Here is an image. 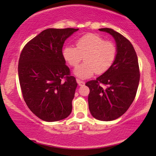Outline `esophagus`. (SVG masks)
Segmentation results:
<instances>
[{
  "mask_svg": "<svg viewBox=\"0 0 156 156\" xmlns=\"http://www.w3.org/2000/svg\"><path fill=\"white\" fill-rule=\"evenodd\" d=\"M76 82L78 83V84L80 85V86H84V82H83L82 80H76Z\"/></svg>",
  "mask_w": 156,
  "mask_h": 156,
  "instance_id": "obj_1",
  "label": "esophagus"
}]
</instances>
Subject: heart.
I'll return each instance as SVG.
<instances>
[{
    "instance_id": "b5f03b06",
    "label": "heart",
    "mask_w": 156,
    "mask_h": 156,
    "mask_svg": "<svg viewBox=\"0 0 156 156\" xmlns=\"http://www.w3.org/2000/svg\"><path fill=\"white\" fill-rule=\"evenodd\" d=\"M64 59L72 67H75L84 57V62L74 70L80 79L90 77L94 74H101L108 71L114 63L117 48L113 42L104 40L94 33L87 34L76 41V48L67 45L62 50Z\"/></svg>"
}]
</instances>
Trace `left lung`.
Wrapping results in <instances>:
<instances>
[{
  "label": "left lung",
  "mask_w": 156,
  "mask_h": 156,
  "mask_svg": "<svg viewBox=\"0 0 156 156\" xmlns=\"http://www.w3.org/2000/svg\"><path fill=\"white\" fill-rule=\"evenodd\" d=\"M99 30L114 37L117 56L108 71L96 80L87 82L86 86L90 89L88 103L91 114L98 120L109 121L122 116L131 105L139 84L140 72L137 55L129 40L112 29Z\"/></svg>",
  "instance_id": "1"
}]
</instances>
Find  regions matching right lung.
Returning <instances> with one entry per match:
<instances>
[{
    "mask_svg": "<svg viewBox=\"0 0 156 156\" xmlns=\"http://www.w3.org/2000/svg\"><path fill=\"white\" fill-rule=\"evenodd\" d=\"M79 29L49 28L23 49L18 76L24 100L42 120L53 122L69 116L77 83L62 55L65 41Z\"/></svg>",
    "mask_w": 156,
    "mask_h": 156,
    "instance_id": "obj_1",
    "label": "right lung"
}]
</instances>
